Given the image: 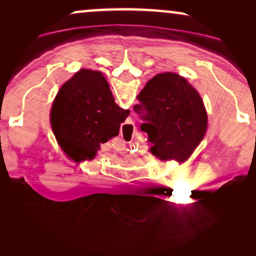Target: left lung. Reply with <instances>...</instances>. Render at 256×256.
Listing matches in <instances>:
<instances>
[{
	"label": "left lung",
	"instance_id": "obj_1",
	"mask_svg": "<svg viewBox=\"0 0 256 256\" xmlns=\"http://www.w3.org/2000/svg\"><path fill=\"white\" fill-rule=\"evenodd\" d=\"M134 110L148 134L152 155L184 162L204 138L208 115L197 90L176 73H160L150 79Z\"/></svg>",
	"mask_w": 256,
	"mask_h": 256
}]
</instances>
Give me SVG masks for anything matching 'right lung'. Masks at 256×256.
<instances>
[{
	"label": "right lung",
	"instance_id": "add662e5",
	"mask_svg": "<svg viewBox=\"0 0 256 256\" xmlns=\"http://www.w3.org/2000/svg\"><path fill=\"white\" fill-rule=\"evenodd\" d=\"M130 112L114 102L99 72H76L56 96L51 124L59 144L73 160H92L101 143L116 136Z\"/></svg>",
	"mask_w": 256,
	"mask_h": 256
}]
</instances>
